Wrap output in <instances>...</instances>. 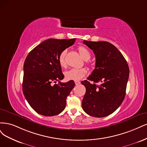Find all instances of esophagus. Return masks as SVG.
Returning a JSON list of instances; mask_svg holds the SVG:
<instances>
[{"label": "esophagus", "instance_id": "obj_1", "mask_svg": "<svg viewBox=\"0 0 147 147\" xmlns=\"http://www.w3.org/2000/svg\"><path fill=\"white\" fill-rule=\"evenodd\" d=\"M74 82H75V84H76V85H79V84L80 83V81H78V80H75Z\"/></svg>", "mask_w": 147, "mask_h": 147}]
</instances>
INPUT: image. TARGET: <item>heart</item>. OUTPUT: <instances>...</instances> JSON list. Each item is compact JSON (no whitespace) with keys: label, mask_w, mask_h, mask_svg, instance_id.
Masks as SVG:
<instances>
[{"label":"heart","mask_w":147,"mask_h":147,"mask_svg":"<svg viewBox=\"0 0 147 147\" xmlns=\"http://www.w3.org/2000/svg\"><path fill=\"white\" fill-rule=\"evenodd\" d=\"M79 52L82 56V57L85 60H88L91 57V54L89 50L84 46H79L78 48ZM66 54H67V50H63L61 51L59 55V63L61 67L65 68L67 67V61H66ZM87 71L84 68H72L65 73V78L67 80H79L82 79L86 75Z\"/></svg>","instance_id":"b5f03b06"}]
</instances>
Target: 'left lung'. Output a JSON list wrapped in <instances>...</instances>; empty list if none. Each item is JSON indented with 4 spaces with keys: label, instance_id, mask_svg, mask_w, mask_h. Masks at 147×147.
<instances>
[{
    "label": "left lung",
    "instance_id": "1",
    "mask_svg": "<svg viewBox=\"0 0 147 147\" xmlns=\"http://www.w3.org/2000/svg\"><path fill=\"white\" fill-rule=\"evenodd\" d=\"M83 42L93 50L96 65L88 80L81 82L86 88L82 109L90 116L105 117L115 112L123 101L129 74L128 65L123 55L110 42L86 40ZM98 82L101 83L99 86L96 84Z\"/></svg>",
    "mask_w": 147,
    "mask_h": 147
}]
</instances>
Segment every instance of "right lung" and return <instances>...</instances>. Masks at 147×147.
Returning a JSON list of instances; mask_svg holds the SVG:
<instances>
[{
    "label": "right lung",
    "mask_w": 147,
    "mask_h": 147,
    "mask_svg": "<svg viewBox=\"0 0 147 147\" xmlns=\"http://www.w3.org/2000/svg\"><path fill=\"white\" fill-rule=\"evenodd\" d=\"M75 41V38L46 40L27 56L24 63L22 91L30 106L39 114L54 116L65 109L67 98L75 84L73 80L60 82L64 75L58 59L61 52Z\"/></svg>",
    "instance_id": "right-lung-1"
}]
</instances>
